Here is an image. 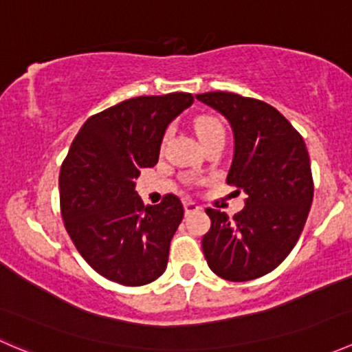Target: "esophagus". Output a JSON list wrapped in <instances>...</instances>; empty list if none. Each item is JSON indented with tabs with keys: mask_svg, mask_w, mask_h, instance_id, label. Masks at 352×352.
<instances>
[{
	"mask_svg": "<svg viewBox=\"0 0 352 352\" xmlns=\"http://www.w3.org/2000/svg\"><path fill=\"white\" fill-rule=\"evenodd\" d=\"M184 209H186V214H190V212H196L201 208L194 201H186L184 202Z\"/></svg>",
	"mask_w": 352,
	"mask_h": 352,
	"instance_id": "obj_1",
	"label": "esophagus"
}]
</instances>
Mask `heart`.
Masks as SVG:
<instances>
[{"instance_id": "obj_1", "label": "heart", "mask_w": 352, "mask_h": 352, "mask_svg": "<svg viewBox=\"0 0 352 352\" xmlns=\"http://www.w3.org/2000/svg\"><path fill=\"white\" fill-rule=\"evenodd\" d=\"M196 131H197V136L199 140H206L208 136H211V134L214 133H225V129H223V124L219 122L218 119H214V117H209V116H204V117H199L197 122H196ZM170 136V131L165 134V140Z\"/></svg>"}]
</instances>
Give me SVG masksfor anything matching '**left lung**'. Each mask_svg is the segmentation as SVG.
<instances>
[{
    "label": "left lung",
    "instance_id": "1",
    "mask_svg": "<svg viewBox=\"0 0 352 352\" xmlns=\"http://www.w3.org/2000/svg\"><path fill=\"white\" fill-rule=\"evenodd\" d=\"M196 98L232 126L235 150L226 182L247 194L233 218L206 209L211 228L202 236V252L219 278L257 279L285 261L303 232L314 201L310 156L300 133L265 102L230 91Z\"/></svg>",
    "mask_w": 352,
    "mask_h": 352
}]
</instances>
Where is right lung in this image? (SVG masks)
I'll list each match as a JSON object with an SVG mask.
<instances>
[{
	"label": "right lung",
	"instance_id": "add662e5",
	"mask_svg": "<svg viewBox=\"0 0 352 352\" xmlns=\"http://www.w3.org/2000/svg\"><path fill=\"white\" fill-rule=\"evenodd\" d=\"M192 102L184 91L129 98L91 116L71 143L59 173L66 232L110 281L143 286L165 272L184 206L173 194L144 206L134 180L156 165L166 127Z\"/></svg>",
	"mask_w": 352,
	"mask_h": 352
}]
</instances>
